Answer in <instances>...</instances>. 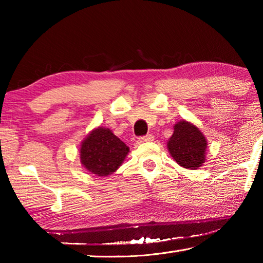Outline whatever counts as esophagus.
Instances as JSON below:
<instances>
[{"label": "esophagus", "instance_id": "1", "mask_svg": "<svg viewBox=\"0 0 263 263\" xmlns=\"http://www.w3.org/2000/svg\"><path fill=\"white\" fill-rule=\"evenodd\" d=\"M154 136L153 135H147V136H142L139 138V140L141 142H149V141H154Z\"/></svg>", "mask_w": 263, "mask_h": 263}]
</instances>
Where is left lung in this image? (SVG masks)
<instances>
[{
	"label": "left lung",
	"mask_w": 263,
	"mask_h": 263,
	"mask_svg": "<svg viewBox=\"0 0 263 263\" xmlns=\"http://www.w3.org/2000/svg\"><path fill=\"white\" fill-rule=\"evenodd\" d=\"M167 148L176 163L184 168L197 170L204 163L205 138L197 126L186 121L175 124Z\"/></svg>",
	"instance_id": "1"
}]
</instances>
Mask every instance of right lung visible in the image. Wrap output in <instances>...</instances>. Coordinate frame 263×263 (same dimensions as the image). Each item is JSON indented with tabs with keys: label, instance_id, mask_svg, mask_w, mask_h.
I'll use <instances>...</instances> for the list:
<instances>
[{
	"label": "right lung",
	"instance_id": "right-lung-1",
	"mask_svg": "<svg viewBox=\"0 0 263 263\" xmlns=\"http://www.w3.org/2000/svg\"><path fill=\"white\" fill-rule=\"evenodd\" d=\"M127 153L126 144L109 128L98 127L83 140L80 158L81 164L92 174L107 176L119 168Z\"/></svg>",
	"mask_w": 263,
	"mask_h": 263
}]
</instances>
